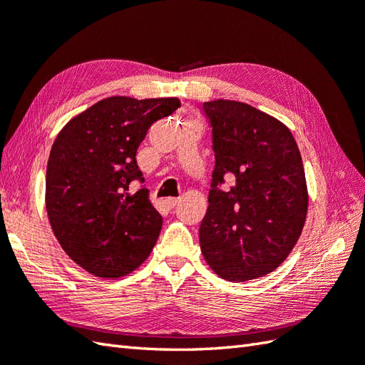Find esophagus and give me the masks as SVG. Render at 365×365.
<instances>
[{
    "instance_id": "esophagus-1",
    "label": "esophagus",
    "mask_w": 365,
    "mask_h": 365,
    "mask_svg": "<svg viewBox=\"0 0 365 365\" xmlns=\"http://www.w3.org/2000/svg\"><path fill=\"white\" fill-rule=\"evenodd\" d=\"M178 200H180L178 197H166V199H165V204H166L169 208H173V207L177 205Z\"/></svg>"
}]
</instances>
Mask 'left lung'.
<instances>
[{
  "label": "left lung",
  "instance_id": "1",
  "mask_svg": "<svg viewBox=\"0 0 365 365\" xmlns=\"http://www.w3.org/2000/svg\"><path fill=\"white\" fill-rule=\"evenodd\" d=\"M215 169L199 227L204 257L227 281L276 269L297 245L307 215L304 168L282 122L234 100L202 103ZM229 175L236 183L222 190Z\"/></svg>",
  "mask_w": 365,
  "mask_h": 365
}]
</instances>
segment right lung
Returning <instances> with one entry per match:
<instances>
[{"instance_id":"1","label":"right lung","mask_w":365,"mask_h":365,"mask_svg":"<svg viewBox=\"0 0 365 365\" xmlns=\"http://www.w3.org/2000/svg\"><path fill=\"white\" fill-rule=\"evenodd\" d=\"M178 98L110 97L59 131L46 165V213L68 257L100 277H119L147 259L163 226L141 185L136 152Z\"/></svg>"}]
</instances>
